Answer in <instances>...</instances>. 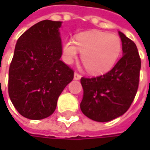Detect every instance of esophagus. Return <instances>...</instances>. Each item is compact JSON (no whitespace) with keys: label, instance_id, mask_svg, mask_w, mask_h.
I'll list each match as a JSON object with an SVG mask.
<instances>
[{"label":"esophagus","instance_id":"34e87169","mask_svg":"<svg viewBox=\"0 0 150 150\" xmlns=\"http://www.w3.org/2000/svg\"><path fill=\"white\" fill-rule=\"evenodd\" d=\"M81 78V75L78 74V73H76V72H75V74H74V79H75V80H80Z\"/></svg>","mask_w":150,"mask_h":150}]
</instances>
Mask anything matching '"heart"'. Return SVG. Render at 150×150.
I'll list each match as a JSON object with an SVG mask.
<instances>
[{
    "label": "heart",
    "instance_id": "obj_1",
    "mask_svg": "<svg viewBox=\"0 0 150 150\" xmlns=\"http://www.w3.org/2000/svg\"><path fill=\"white\" fill-rule=\"evenodd\" d=\"M79 50L81 59L92 75H103L111 70L119 61L122 43L120 37L109 33L91 30L76 35L75 40H68L63 43L64 61L70 64L77 58Z\"/></svg>",
    "mask_w": 150,
    "mask_h": 150
}]
</instances>
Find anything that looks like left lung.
Instances as JSON below:
<instances>
[{"label": "left lung", "mask_w": 150, "mask_h": 150, "mask_svg": "<svg viewBox=\"0 0 150 150\" xmlns=\"http://www.w3.org/2000/svg\"><path fill=\"white\" fill-rule=\"evenodd\" d=\"M122 57L103 75L81 79L83 97L81 112L89 119L106 122L122 115L135 99L141 69L136 45L119 31Z\"/></svg>", "instance_id": "left-lung-1"}]
</instances>
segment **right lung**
Wrapping results in <instances>:
<instances>
[{
  "label": "right lung",
  "mask_w": 150,
  "mask_h": 150,
  "mask_svg": "<svg viewBox=\"0 0 150 150\" xmlns=\"http://www.w3.org/2000/svg\"><path fill=\"white\" fill-rule=\"evenodd\" d=\"M62 21H42L18 39L8 73V95L24 117L42 120L51 115L74 71L62 62Z\"/></svg>",
  "instance_id": "obj_1"
}]
</instances>
